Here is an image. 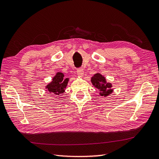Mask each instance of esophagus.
<instances>
[{
  "mask_svg": "<svg viewBox=\"0 0 159 159\" xmlns=\"http://www.w3.org/2000/svg\"><path fill=\"white\" fill-rule=\"evenodd\" d=\"M77 74L79 76H83L84 74V70L83 68H79L78 70H77Z\"/></svg>",
  "mask_w": 159,
  "mask_h": 159,
  "instance_id": "1",
  "label": "esophagus"
}]
</instances>
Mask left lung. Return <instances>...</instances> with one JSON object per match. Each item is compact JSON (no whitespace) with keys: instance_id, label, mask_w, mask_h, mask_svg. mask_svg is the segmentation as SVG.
Wrapping results in <instances>:
<instances>
[{"instance_id":"1","label":"left lung","mask_w":159,"mask_h":159,"mask_svg":"<svg viewBox=\"0 0 159 159\" xmlns=\"http://www.w3.org/2000/svg\"><path fill=\"white\" fill-rule=\"evenodd\" d=\"M91 84L95 88L99 90V95L103 97H107L111 94L113 91L112 84L107 82L105 77L99 73H96L91 78Z\"/></svg>"}]
</instances>
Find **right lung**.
I'll use <instances>...</instances> for the list:
<instances>
[{
    "instance_id": "right-lung-1",
    "label": "right lung",
    "mask_w": 159,
    "mask_h": 159,
    "mask_svg": "<svg viewBox=\"0 0 159 159\" xmlns=\"http://www.w3.org/2000/svg\"><path fill=\"white\" fill-rule=\"evenodd\" d=\"M69 78H66L61 72H57L52 81L46 86V91L52 94L56 95L57 97L64 93L65 89L68 84Z\"/></svg>"
}]
</instances>
